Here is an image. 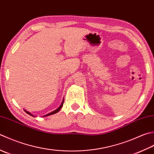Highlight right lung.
Masks as SVG:
<instances>
[{"instance_id": "right-lung-1", "label": "right lung", "mask_w": 154, "mask_h": 154, "mask_svg": "<svg viewBox=\"0 0 154 154\" xmlns=\"http://www.w3.org/2000/svg\"><path fill=\"white\" fill-rule=\"evenodd\" d=\"M64 100L63 99V100H62V103L60 104V106H59V107L56 109H55L54 111H53V112H51V113H49V114H46V115H45V116H43L42 117H46V116H51V115H52V114H56V113H57V112H58L60 110V109L62 108V106H63V103H64ZM24 112H26V113H27L28 114H29L30 116H33V117H36L35 116H34L33 114H31V113H30L29 112H28V111H26V109H24Z\"/></svg>"}]
</instances>
